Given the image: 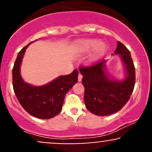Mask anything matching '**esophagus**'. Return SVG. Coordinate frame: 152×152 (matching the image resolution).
I'll use <instances>...</instances> for the list:
<instances>
[{
    "mask_svg": "<svg viewBox=\"0 0 152 152\" xmlns=\"http://www.w3.org/2000/svg\"><path fill=\"white\" fill-rule=\"evenodd\" d=\"M81 79H82V75L79 73V74H78V81L79 82L81 81Z\"/></svg>",
    "mask_w": 152,
    "mask_h": 152,
    "instance_id": "esophagus-1",
    "label": "esophagus"
}]
</instances>
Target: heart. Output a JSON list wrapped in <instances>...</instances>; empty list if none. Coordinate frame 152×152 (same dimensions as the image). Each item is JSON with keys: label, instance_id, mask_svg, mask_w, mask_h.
<instances>
[{"label": "heart", "instance_id": "1", "mask_svg": "<svg viewBox=\"0 0 152 152\" xmlns=\"http://www.w3.org/2000/svg\"><path fill=\"white\" fill-rule=\"evenodd\" d=\"M99 41L96 40H84V41H81L80 43V47L82 50H85V51H88V50H92L93 48H95L96 46L98 45ZM107 47L105 43H100L98 46H97L96 49L94 52L93 56L91 58V61H96L100 58L101 56L106 51Z\"/></svg>", "mask_w": 152, "mask_h": 152}]
</instances>
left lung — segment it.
Segmentation results:
<instances>
[{
	"mask_svg": "<svg viewBox=\"0 0 152 152\" xmlns=\"http://www.w3.org/2000/svg\"><path fill=\"white\" fill-rule=\"evenodd\" d=\"M114 54L119 55L124 67L125 78L122 81L107 74L105 60L89 67L79 68L85 88V105L97 116H108L121 110L130 99L135 85V68L129 50L118 41Z\"/></svg>",
	"mask_w": 152,
	"mask_h": 152,
	"instance_id": "obj_1",
	"label": "left lung"
}]
</instances>
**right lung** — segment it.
I'll list each match as a JSON object with an SVG mask.
<instances>
[{"label": "right lung", "mask_w": 152, "mask_h": 152, "mask_svg": "<svg viewBox=\"0 0 152 152\" xmlns=\"http://www.w3.org/2000/svg\"><path fill=\"white\" fill-rule=\"evenodd\" d=\"M33 42L23 48L18 54L12 71L13 90L20 105L29 114L48 119L61 112L66 94L77 83L78 71L75 69L71 74L58 76L43 86L26 83L20 75V69L26 48Z\"/></svg>", "instance_id": "obj_1"}]
</instances>
